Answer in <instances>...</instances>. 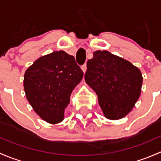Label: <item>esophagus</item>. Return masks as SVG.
Returning a JSON list of instances; mask_svg holds the SVG:
<instances>
[{
    "label": "esophagus",
    "mask_w": 161,
    "mask_h": 161,
    "mask_svg": "<svg viewBox=\"0 0 161 161\" xmlns=\"http://www.w3.org/2000/svg\"><path fill=\"white\" fill-rule=\"evenodd\" d=\"M86 69H87L86 64H84L82 66V70L83 71V72H84V73H85V72H86Z\"/></svg>",
    "instance_id": "34e87169"
}]
</instances>
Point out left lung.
<instances>
[{"label": "left lung", "mask_w": 161, "mask_h": 161, "mask_svg": "<svg viewBox=\"0 0 161 161\" xmlns=\"http://www.w3.org/2000/svg\"><path fill=\"white\" fill-rule=\"evenodd\" d=\"M86 64L85 81L97 93L104 116L111 120L126 116L140 96V70L107 50L94 52Z\"/></svg>", "instance_id": "1"}]
</instances>
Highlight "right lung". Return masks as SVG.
I'll use <instances>...</instances> for the list:
<instances>
[{"label":"right lung","mask_w":161,"mask_h":161,"mask_svg":"<svg viewBox=\"0 0 161 161\" xmlns=\"http://www.w3.org/2000/svg\"><path fill=\"white\" fill-rule=\"evenodd\" d=\"M83 77L75 58L63 50L38 58L25 71L24 90L36 113L50 124L64 119L70 96Z\"/></svg>","instance_id":"obj_1"}]
</instances>
